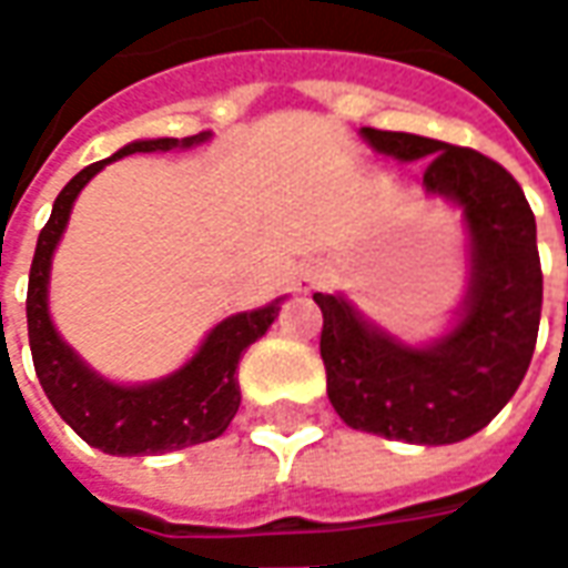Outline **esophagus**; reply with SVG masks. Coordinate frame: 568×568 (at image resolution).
<instances>
[{
    "label": "esophagus",
    "mask_w": 568,
    "mask_h": 568,
    "mask_svg": "<svg viewBox=\"0 0 568 568\" xmlns=\"http://www.w3.org/2000/svg\"><path fill=\"white\" fill-rule=\"evenodd\" d=\"M316 285H320V271H316V267H307V271L301 273V280H297V288H301V292H313Z\"/></svg>",
    "instance_id": "34e87169"
}]
</instances>
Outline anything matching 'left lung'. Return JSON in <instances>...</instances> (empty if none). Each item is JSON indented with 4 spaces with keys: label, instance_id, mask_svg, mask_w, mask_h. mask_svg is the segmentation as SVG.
<instances>
[{
    "label": "left lung",
    "instance_id": "obj_1",
    "mask_svg": "<svg viewBox=\"0 0 568 568\" xmlns=\"http://www.w3.org/2000/svg\"><path fill=\"white\" fill-rule=\"evenodd\" d=\"M362 140L398 163L426 161L423 187L463 210L468 285L450 328L407 344L365 320L344 295L322 310L320 353L337 417L405 444H456L511 402L536 349L541 261L536 215L501 163L417 133L362 128Z\"/></svg>",
    "mask_w": 568,
    "mask_h": 568
}]
</instances>
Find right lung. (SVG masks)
<instances>
[{
    "label": "right lung",
    "mask_w": 568,
    "mask_h": 568,
    "mask_svg": "<svg viewBox=\"0 0 568 568\" xmlns=\"http://www.w3.org/2000/svg\"><path fill=\"white\" fill-rule=\"evenodd\" d=\"M210 130L197 136L173 140H136L118 149L112 158L84 166L72 175L67 187L57 194L51 219L39 234L36 255L30 267V288H27V332H30L32 365L39 374L48 402L60 417L79 432L91 447L112 456H154L203 444L222 435L231 426L240 407V383L236 365L243 349L252 346L273 320L280 316L276 297L271 304L246 313H234L212 328L197 353L185 365L161 381L151 383H115L84 362L72 346L60 337L48 310V285H51V261L67 231L69 212L75 206L81 187L103 170L105 163L121 161L136 151H173L191 149L210 140Z\"/></svg>",
    "instance_id": "1"
}]
</instances>
